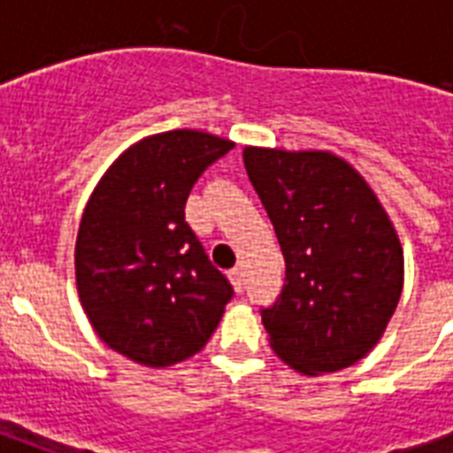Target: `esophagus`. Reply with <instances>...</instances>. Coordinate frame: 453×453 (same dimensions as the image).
<instances>
[{"instance_id":"esophagus-1","label":"esophagus","mask_w":453,"mask_h":453,"mask_svg":"<svg viewBox=\"0 0 453 453\" xmlns=\"http://www.w3.org/2000/svg\"><path fill=\"white\" fill-rule=\"evenodd\" d=\"M227 275H230V280H233L234 289L244 291V268H242V265H237V268L230 270Z\"/></svg>"}]
</instances>
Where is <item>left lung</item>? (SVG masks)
<instances>
[{
    "instance_id": "left-lung-1",
    "label": "left lung",
    "mask_w": 453,
    "mask_h": 453,
    "mask_svg": "<svg viewBox=\"0 0 453 453\" xmlns=\"http://www.w3.org/2000/svg\"><path fill=\"white\" fill-rule=\"evenodd\" d=\"M244 166L287 265L282 294L261 310L273 350L305 376L355 365L379 343L402 296L393 220L334 152L249 145Z\"/></svg>"
}]
</instances>
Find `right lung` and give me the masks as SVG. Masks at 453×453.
Here are the masks:
<instances>
[{
    "instance_id": "1",
    "label": "right lung",
    "mask_w": 453,
    "mask_h": 453,
    "mask_svg": "<svg viewBox=\"0 0 453 453\" xmlns=\"http://www.w3.org/2000/svg\"><path fill=\"white\" fill-rule=\"evenodd\" d=\"M233 148L206 131L155 134L117 157L88 197L74 244L81 308L103 343L136 365L192 357L233 298L185 223L192 185Z\"/></svg>"
}]
</instances>
